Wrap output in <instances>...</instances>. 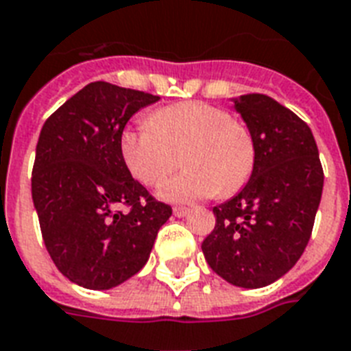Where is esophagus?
I'll use <instances>...</instances> for the list:
<instances>
[{
    "label": "esophagus",
    "instance_id": "1",
    "mask_svg": "<svg viewBox=\"0 0 351 351\" xmlns=\"http://www.w3.org/2000/svg\"><path fill=\"white\" fill-rule=\"evenodd\" d=\"M173 213H175L176 217H186L187 213H189V208H184V206H175V208H173Z\"/></svg>",
    "mask_w": 351,
    "mask_h": 351
}]
</instances>
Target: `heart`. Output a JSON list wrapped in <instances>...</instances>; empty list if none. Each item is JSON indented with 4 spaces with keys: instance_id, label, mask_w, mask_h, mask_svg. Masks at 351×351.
<instances>
[{
    "instance_id": "1",
    "label": "heart",
    "mask_w": 351,
    "mask_h": 351,
    "mask_svg": "<svg viewBox=\"0 0 351 351\" xmlns=\"http://www.w3.org/2000/svg\"><path fill=\"white\" fill-rule=\"evenodd\" d=\"M119 149L143 186L164 180L182 151L187 169L158 189V197L169 202L230 197L247 184L256 164L250 128L204 101H182L151 112L145 123L123 130Z\"/></svg>"
}]
</instances>
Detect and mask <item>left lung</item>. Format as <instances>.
<instances>
[{
    "label": "left lung",
    "mask_w": 351,
    "mask_h": 351,
    "mask_svg": "<svg viewBox=\"0 0 351 351\" xmlns=\"http://www.w3.org/2000/svg\"><path fill=\"white\" fill-rule=\"evenodd\" d=\"M256 143L247 186L213 208L202 252L211 271L237 287L271 285L300 259L311 237L324 171L311 128L263 93L234 99Z\"/></svg>",
    "instance_id": "left-lung-1"
}]
</instances>
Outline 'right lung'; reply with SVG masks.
I'll return each instance as SVG.
<instances>
[{"instance_id": "right-lung-1", "label": "right lung", "mask_w": 351, "mask_h": 351, "mask_svg": "<svg viewBox=\"0 0 351 351\" xmlns=\"http://www.w3.org/2000/svg\"><path fill=\"white\" fill-rule=\"evenodd\" d=\"M158 99L97 80L40 130L31 178L40 230L53 263L80 287L104 291L140 272L173 213L134 180L119 149L128 119Z\"/></svg>"}]
</instances>
